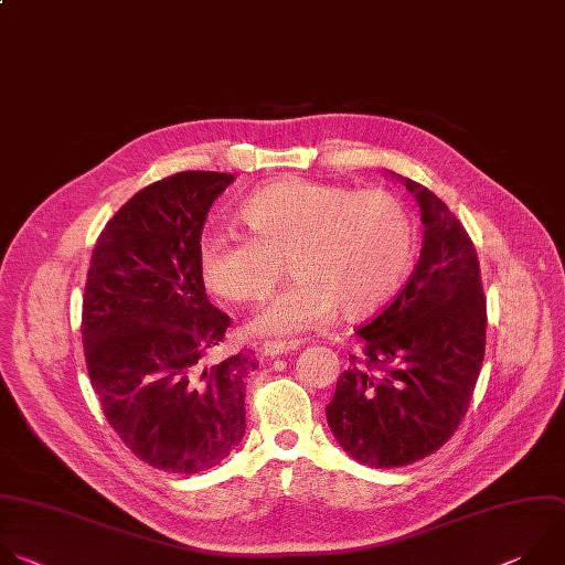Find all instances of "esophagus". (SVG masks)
<instances>
[{"label": "esophagus", "instance_id": "1", "mask_svg": "<svg viewBox=\"0 0 565 565\" xmlns=\"http://www.w3.org/2000/svg\"><path fill=\"white\" fill-rule=\"evenodd\" d=\"M298 345H300V341H267V343H263L260 350L265 356H280V354L298 350Z\"/></svg>", "mask_w": 565, "mask_h": 565}]
</instances>
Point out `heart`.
Listing matches in <instances>:
<instances>
[{"mask_svg": "<svg viewBox=\"0 0 565 565\" xmlns=\"http://www.w3.org/2000/svg\"><path fill=\"white\" fill-rule=\"evenodd\" d=\"M243 234H211L198 247L204 287L230 302L263 300L285 271L294 280L256 313L260 333L294 335L335 311L359 320L401 287L416 254L409 204L387 191L280 180L238 211Z\"/></svg>", "mask_w": 565, "mask_h": 565, "instance_id": "heart-1", "label": "heart"}]
</instances>
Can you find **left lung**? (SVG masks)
Wrapping results in <instances>:
<instances>
[{
    "label": "left lung",
    "instance_id": "left-lung-1",
    "mask_svg": "<svg viewBox=\"0 0 565 565\" xmlns=\"http://www.w3.org/2000/svg\"><path fill=\"white\" fill-rule=\"evenodd\" d=\"M425 224L403 289L356 329L361 354L338 376L327 423L370 468L416 463L455 436L486 356L481 267L461 220L427 186L403 178Z\"/></svg>",
    "mask_w": 565,
    "mask_h": 565
}]
</instances>
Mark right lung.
I'll list each match as a JSON object with an SVG mask.
<instances>
[{"mask_svg":"<svg viewBox=\"0 0 565 565\" xmlns=\"http://www.w3.org/2000/svg\"><path fill=\"white\" fill-rule=\"evenodd\" d=\"M232 173L182 171L138 191L102 230L82 298L86 372L102 412L151 468L195 475L245 434L243 350L204 359L232 318L215 309L198 267L202 227Z\"/></svg>","mask_w":565,"mask_h":565,"instance_id":"right-lung-1","label":"right lung"}]
</instances>
